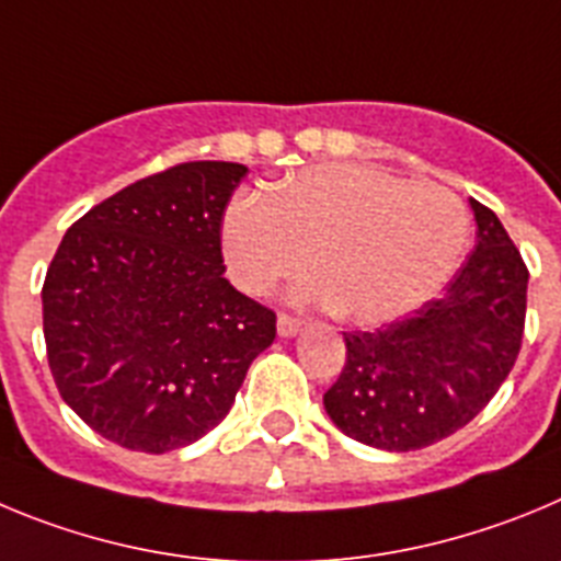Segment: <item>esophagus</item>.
Here are the masks:
<instances>
[{"label": "esophagus", "instance_id": "obj_1", "mask_svg": "<svg viewBox=\"0 0 561 561\" xmlns=\"http://www.w3.org/2000/svg\"><path fill=\"white\" fill-rule=\"evenodd\" d=\"M276 330H279L282 337H290L301 330V321L296 316H290V312H279V318H276Z\"/></svg>", "mask_w": 561, "mask_h": 561}]
</instances>
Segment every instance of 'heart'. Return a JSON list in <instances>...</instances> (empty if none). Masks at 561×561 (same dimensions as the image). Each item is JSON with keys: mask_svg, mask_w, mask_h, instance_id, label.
I'll return each mask as SVG.
<instances>
[{"mask_svg": "<svg viewBox=\"0 0 561 561\" xmlns=\"http://www.w3.org/2000/svg\"><path fill=\"white\" fill-rule=\"evenodd\" d=\"M469 211L438 184H413L380 168L318 164L268 195H243L224 218L229 274L251 296L301 274L352 324L377 327L425 305L458 268Z\"/></svg>", "mask_w": 561, "mask_h": 561, "instance_id": "1", "label": "heart"}]
</instances>
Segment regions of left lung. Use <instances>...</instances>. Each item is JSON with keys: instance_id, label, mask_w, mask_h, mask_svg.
<instances>
[{"instance_id": "1", "label": "left lung", "mask_w": 561, "mask_h": 561, "mask_svg": "<svg viewBox=\"0 0 561 561\" xmlns=\"http://www.w3.org/2000/svg\"><path fill=\"white\" fill-rule=\"evenodd\" d=\"M478 245L436 299L375 332H343L346 363L324 393L346 436L391 453L461 431L512 371L526 330L528 268L489 206Z\"/></svg>"}]
</instances>
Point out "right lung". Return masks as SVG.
Returning a JSON list of instances; mask_svg holds the SVG:
<instances>
[{
  "label": "right lung",
  "instance_id": "right-lung-1",
  "mask_svg": "<svg viewBox=\"0 0 561 561\" xmlns=\"http://www.w3.org/2000/svg\"><path fill=\"white\" fill-rule=\"evenodd\" d=\"M249 168L184 161L75 220L42 287L60 397L108 442L179 450L218 427L276 312L224 276V215Z\"/></svg>",
  "mask_w": 561,
  "mask_h": 561
}]
</instances>
